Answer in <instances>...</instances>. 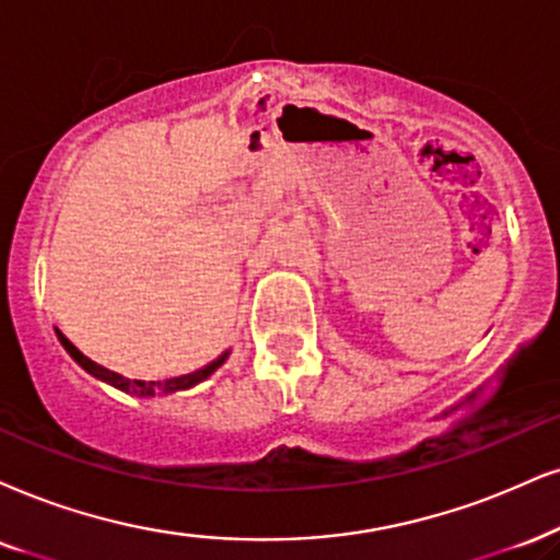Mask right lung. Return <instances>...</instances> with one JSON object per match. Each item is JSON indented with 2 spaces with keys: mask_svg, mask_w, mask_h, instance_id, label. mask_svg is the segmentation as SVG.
<instances>
[{
  "mask_svg": "<svg viewBox=\"0 0 560 560\" xmlns=\"http://www.w3.org/2000/svg\"><path fill=\"white\" fill-rule=\"evenodd\" d=\"M56 332H59V330H56ZM59 341L63 343V349L72 353L74 362L82 364L90 374H95V377L110 382V385L118 387V390L139 395V398H154V395H167V393H175V390H186V387H194L201 380H207L209 374L214 372L217 366H222L224 359H228V353H222V357H219L217 362H211L209 366H203V370H198L194 374H186V377H175V380H165V382H144V380H126V377H121V374L103 370L101 364H95V362H92V359L84 357V353L77 349L72 341H67V338H63L61 332H59Z\"/></svg>",
  "mask_w": 560,
  "mask_h": 560,
  "instance_id": "obj_1",
  "label": "right lung"
}]
</instances>
